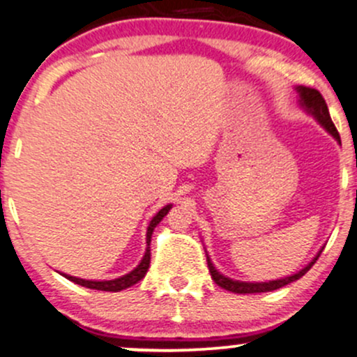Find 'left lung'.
<instances>
[{
	"label": "left lung",
	"mask_w": 357,
	"mask_h": 357,
	"mask_svg": "<svg viewBox=\"0 0 357 357\" xmlns=\"http://www.w3.org/2000/svg\"><path fill=\"white\" fill-rule=\"evenodd\" d=\"M296 93H298V103L300 107L305 109V112L308 113V115H312L313 119L319 121L320 125L325 128V130L328 132L332 137H334L335 140H337V144H340V137H339V132L337 128H335L334 121L331 119V113H328V108H327V103H325V100L322 98L317 89L313 88H307V86H296ZM324 248L319 250V252L315 254V257L308 262L305 268H301L298 273L291 274V276H284V278H280V280H273V281H241V280H232V278L225 276V274H222L218 271L217 268L213 266V262H211L210 256L206 254V264H208V269H210V274L211 278H213L215 283L218 284V287L227 289V291H232V293H241V295H245V293H266V291H274V289L278 288H283L287 287V284L293 283V281L300 280L301 276H303L305 273L308 271V269L312 268L313 264H315V261L319 259V256L322 254ZM206 252V250H205Z\"/></svg>",
	"instance_id": "obj_1"
}]
</instances>
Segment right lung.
Instances as JSON below:
<instances>
[{
	"label": "right lung",
	"mask_w": 357,
	"mask_h": 357,
	"mask_svg": "<svg viewBox=\"0 0 357 357\" xmlns=\"http://www.w3.org/2000/svg\"><path fill=\"white\" fill-rule=\"evenodd\" d=\"M172 208V205L162 206L158 213L152 217V220L149 222V227H147V234H146V242H147V248H146V252H144V257L142 261L139 262V266L137 268L132 269L130 273L123 274V276L120 278H115V280H103V281H98V280H83V278H76V276H70V274H66V273H61L62 276L68 278L69 281H73V283L76 284H81V287L84 288H91V289H100V291H121V289L125 288H130L134 287L135 283H139L140 280H142L144 276L147 274V269H149V264H151V237H152V232H154L155 227L159 225V222L162 220L164 217H166L167 213H169V210Z\"/></svg>",
	"instance_id": "add662e5"
}]
</instances>
